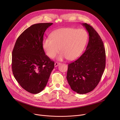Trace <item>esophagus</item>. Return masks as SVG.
I'll use <instances>...</instances> for the list:
<instances>
[{
    "label": "esophagus",
    "mask_w": 120,
    "mask_h": 120,
    "mask_svg": "<svg viewBox=\"0 0 120 120\" xmlns=\"http://www.w3.org/2000/svg\"><path fill=\"white\" fill-rule=\"evenodd\" d=\"M60 64V63L56 62V63H55V67H56V66H57L58 65H59Z\"/></svg>",
    "instance_id": "obj_1"
}]
</instances>
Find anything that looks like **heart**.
<instances>
[{
    "instance_id": "obj_1",
    "label": "heart",
    "mask_w": 120,
    "mask_h": 120,
    "mask_svg": "<svg viewBox=\"0 0 120 120\" xmlns=\"http://www.w3.org/2000/svg\"><path fill=\"white\" fill-rule=\"evenodd\" d=\"M44 39L43 47L46 55L53 58L59 52L62 53L58 59L66 58L74 60L82 51L87 39V34L82 29L62 28L56 30L51 35Z\"/></svg>"
}]
</instances>
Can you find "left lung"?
<instances>
[{"instance_id":"8db88e82","label":"left lung","mask_w":120,"mask_h":120,"mask_svg":"<svg viewBox=\"0 0 120 120\" xmlns=\"http://www.w3.org/2000/svg\"><path fill=\"white\" fill-rule=\"evenodd\" d=\"M89 33V42L83 54L68 64L66 78L72 90L79 94L93 91L98 85L105 67V47L95 29L87 23L82 24Z\"/></svg>"}]
</instances>
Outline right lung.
<instances>
[{
    "label": "right lung",
    "mask_w": 120,
    "mask_h": 120,
    "mask_svg": "<svg viewBox=\"0 0 120 120\" xmlns=\"http://www.w3.org/2000/svg\"><path fill=\"white\" fill-rule=\"evenodd\" d=\"M53 23L34 24L26 29L17 39L12 51V69L20 86L36 94L45 87L55 62L45 54L43 36Z\"/></svg>",
    "instance_id": "obj_1"
}]
</instances>
